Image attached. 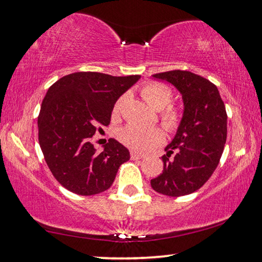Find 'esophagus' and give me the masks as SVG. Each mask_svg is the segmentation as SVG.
Returning <instances> with one entry per match:
<instances>
[{
	"label": "esophagus",
	"instance_id": "34e87169",
	"mask_svg": "<svg viewBox=\"0 0 262 262\" xmlns=\"http://www.w3.org/2000/svg\"><path fill=\"white\" fill-rule=\"evenodd\" d=\"M130 157H131V159H132V160H138V159H143V158H144V156L136 154V152H131Z\"/></svg>",
	"mask_w": 262,
	"mask_h": 262
}]
</instances>
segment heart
Here are the masks:
<instances>
[{
	"label": "heart",
	"mask_w": 262,
	"mask_h": 262,
	"mask_svg": "<svg viewBox=\"0 0 262 262\" xmlns=\"http://www.w3.org/2000/svg\"><path fill=\"white\" fill-rule=\"evenodd\" d=\"M142 97L155 110H162L160 119L168 131H174L182 120V111L174 105H169L172 99V90L162 83H147L140 90ZM126 99V95L120 96L112 108V116L117 117ZM117 138L126 147L139 154L154 150L164 142V134L159 127H142L138 125H126L117 132Z\"/></svg>",
	"instance_id": "b5f03b06"
}]
</instances>
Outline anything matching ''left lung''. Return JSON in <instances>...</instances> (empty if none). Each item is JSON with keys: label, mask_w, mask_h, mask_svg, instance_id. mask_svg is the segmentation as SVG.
Returning a JSON list of instances; mask_svg holds the SVG:
<instances>
[{"label": "left lung", "mask_w": 262, "mask_h": 262, "mask_svg": "<svg viewBox=\"0 0 262 262\" xmlns=\"http://www.w3.org/2000/svg\"><path fill=\"white\" fill-rule=\"evenodd\" d=\"M182 94L183 118L166 155L164 170L151 180L156 192L168 196L195 192L218 166L227 137V114L219 90L210 80L190 71L172 70L154 75ZM175 156L171 157L172 152Z\"/></svg>", "instance_id": "obj_1"}]
</instances>
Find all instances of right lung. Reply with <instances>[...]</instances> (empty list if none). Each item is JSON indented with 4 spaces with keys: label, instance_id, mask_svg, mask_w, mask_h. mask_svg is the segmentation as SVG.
Masks as SVG:
<instances>
[{
    "label": "right lung",
    "instance_id": "1",
    "mask_svg": "<svg viewBox=\"0 0 262 262\" xmlns=\"http://www.w3.org/2000/svg\"><path fill=\"white\" fill-rule=\"evenodd\" d=\"M139 78L75 72L49 88L38 116V142L52 176L67 190L79 195L106 191L130 159L116 139L97 154L90 138L110 124L115 103Z\"/></svg>",
    "mask_w": 262,
    "mask_h": 262
}]
</instances>
